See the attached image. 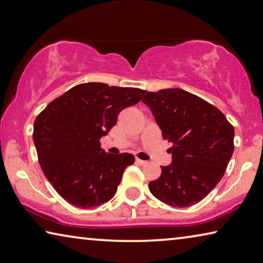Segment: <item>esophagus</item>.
<instances>
[{
    "label": "esophagus",
    "mask_w": 263,
    "mask_h": 263,
    "mask_svg": "<svg viewBox=\"0 0 263 263\" xmlns=\"http://www.w3.org/2000/svg\"><path fill=\"white\" fill-rule=\"evenodd\" d=\"M136 162L138 163V164H141V166H142V164H145L146 163V161H145V160H141V159H136Z\"/></svg>",
    "instance_id": "1"
}]
</instances>
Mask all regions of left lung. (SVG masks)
<instances>
[{
	"label": "left lung",
	"mask_w": 263,
	"mask_h": 263,
	"mask_svg": "<svg viewBox=\"0 0 263 263\" xmlns=\"http://www.w3.org/2000/svg\"><path fill=\"white\" fill-rule=\"evenodd\" d=\"M141 101L173 144L172 163L161 167L149 191L172 206L201 202L224 176L234 149L233 126L216 106L180 88L146 91Z\"/></svg>",
	"instance_id": "1"
}]
</instances>
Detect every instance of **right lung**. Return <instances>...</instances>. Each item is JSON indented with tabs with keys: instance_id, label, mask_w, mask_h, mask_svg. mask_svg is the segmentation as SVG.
Masks as SVG:
<instances>
[{
	"instance_id": "add662e5",
	"label": "right lung",
	"mask_w": 263,
	"mask_h": 263,
	"mask_svg": "<svg viewBox=\"0 0 263 263\" xmlns=\"http://www.w3.org/2000/svg\"><path fill=\"white\" fill-rule=\"evenodd\" d=\"M145 92L100 82L78 84L35 118L33 142L44 175L72 205L99 206L115 196L135 157L105 153L100 139L115 125L118 114L137 104Z\"/></svg>"
}]
</instances>
